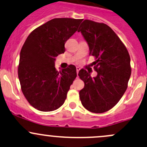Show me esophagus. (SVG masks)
Instances as JSON below:
<instances>
[{"label": "esophagus", "mask_w": 147, "mask_h": 147, "mask_svg": "<svg viewBox=\"0 0 147 147\" xmlns=\"http://www.w3.org/2000/svg\"><path fill=\"white\" fill-rule=\"evenodd\" d=\"M80 67H77V74H78V73H79V71H80Z\"/></svg>", "instance_id": "esophagus-1"}]
</instances>
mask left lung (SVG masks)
<instances>
[{"instance_id": "left-lung-1", "label": "left lung", "mask_w": 147, "mask_h": 147, "mask_svg": "<svg viewBox=\"0 0 147 147\" xmlns=\"http://www.w3.org/2000/svg\"><path fill=\"white\" fill-rule=\"evenodd\" d=\"M81 32L95 57L97 75L80 69L79 77L84 82L80 91L82 104L89 111L101 113L112 109L125 92L131 75L130 57L123 43L110 27L103 23L85 20Z\"/></svg>"}]
</instances>
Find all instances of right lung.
Returning <instances> with one entry per match:
<instances>
[{
	"mask_svg": "<svg viewBox=\"0 0 147 147\" xmlns=\"http://www.w3.org/2000/svg\"><path fill=\"white\" fill-rule=\"evenodd\" d=\"M83 20L55 18L35 29L21 49L18 78L26 99L38 111L48 112L64 103L69 86L77 77L70 65L58 72L55 58L65 51V44Z\"/></svg>",
	"mask_w": 147,
	"mask_h": 147,
	"instance_id": "1",
	"label": "right lung"
}]
</instances>
